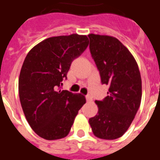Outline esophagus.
I'll return each instance as SVG.
<instances>
[{"label":"esophagus","instance_id":"esophagus-1","mask_svg":"<svg viewBox=\"0 0 160 160\" xmlns=\"http://www.w3.org/2000/svg\"><path fill=\"white\" fill-rule=\"evenodd\" d=\"M86 98H87V102H90L92 101V97L90 95V94H87V96H86Z\"/></svg>","mask_w":160,"mask_h":160}]
</instances>
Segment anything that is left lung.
Instances as JSON below:
<instances>
[{
  "mask_svg": "<svg viewBox=\"0 0 160 160\" xmlns=\"http://www.w3.org/2000/svg\"><path fill=\"white\" fill-rule=\"evenodd\" d=\"M90 50L107 96L96 100L98 114L89 119L96 137L112 140L122 136L135 118L142 98V80L135 58L117 38L90 33Z\"/></svg>",
  "mask_w": 160,
  "mask_h": 160,
  "instance_id": "left-lung-1",
  "label": "left lung"
}]
</instances>
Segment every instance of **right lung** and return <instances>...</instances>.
<instances>
[{
  "label": "right lung",
  "instance_id": "1",
  "mask_svg": "<svg viewBox=\"0 0 160 160\" xmlns=\"http://www.w3.org/2000/svg\"><path fill=\"white\" fill-rule=\"evenodd\" d=\"M89 45L86 35L49 38L25 57L18 82L19 98L26 120L37 135L55 140L69 134L85 96L62 90L70 65Z\"/></svg>",
  "mask_w": 160,
  "mask_h": 160
}]
</instances>
